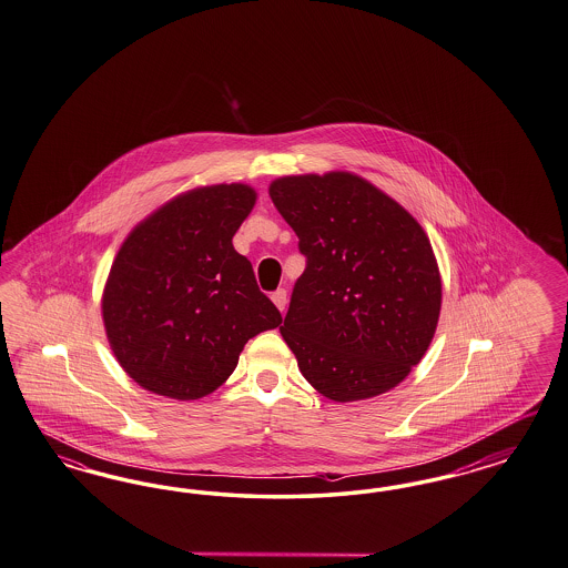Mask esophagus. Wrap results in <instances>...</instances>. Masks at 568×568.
Wrapping results in <instances>:
<instances>
[{
    "mask_svg": "<svg viewBox=\"0 0 568 568\" xmlns=\"http://www.w3.org/2000/svg\"><path fill=\"white\" fill-rule=\"evenodd\" d=\"M271 297H273L274 306L283 313L285 306H287V292L285 290H276Z\"/></svg>",
    "mask_w": 568,
    "mask_h": 568,
    "instance_id": "esophagus-1",
    "label": "esophagus"
}]
</instances>
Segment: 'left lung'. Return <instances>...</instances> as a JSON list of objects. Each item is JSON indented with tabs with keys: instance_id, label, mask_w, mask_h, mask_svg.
<instances>
[{
	"instance_id": "obj_1",
	"label": "left lung",
	"mask_w": 568,
	"mask_h": 568,
	"mask_svg": "<svg viewBox=\"0 0 568 568\" xmlns=\"http://www.w3.org/2000/svg\"><path fill=\"white\" fill-rule=\"evenodd\" d=\"M268 193L306 255L281 327L300 372L335 403L392 390L438 325L443 283L430 239L351 172L276 178Z\"/></svg>"
}]
</instances>
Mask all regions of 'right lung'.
Listing matches in <instances>:
<instances>
[{
    "mask_svg": "<svg viewBox=\"0 0 568 568\" xmlns=\"http://www.w3.org/2000/svg\"><path fill=\"white\" fill-rule=\"evenodd\" d=\"M247 184L196 186L138 222L102 292L119 365L138 386L176 400L217 390L247 339L281 325L233 236L255 205Z\"/></svg>",
    "mask_w": 568,
    "mask_h": 568,
    "instance_id": "obj_1",
    "label": "right lung"
}]
</instances>
